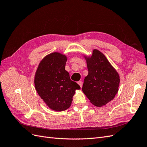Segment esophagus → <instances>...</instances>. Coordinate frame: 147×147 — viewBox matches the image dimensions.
Returning a JSON list of instances; mask_svg holds the SVG:
<instances>
[{
	"label": "esophagus",
	"mask_w": 147,
	"mask_h": 147,
	"mask_svg": "<svg viewBox=\"0 0 147 147\" xmlns=\"http://www.w3.org/2000/svg\"><path fill=\"white\" fill-rule=\"evenodd\" d=\"M78 84L80 85V86L81 88H82V86H83V82L82 81H79V82H78Z\"/></svg>",
	"instance_id": "obj_1"
}]
</instances>
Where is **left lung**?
Here are the masks:
<instances>
[{"label": "left lung", "instance_id": "8db88e82", "mask_svg": "<svg viewBox=\"0 0 147 147\" xmlns=\"http://www.w3.org/2000/svg\"><path fill=\"white\" fill-rule=\"evenodd\" d=\"M86 58L88 75L84 78L82 91L93 105H105L118 92L119 75L99 50H94L92 56Z\"/></svg>", "mask_w": 147, "mask_h": 147}]
</instances>
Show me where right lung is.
<instances>
[{"instance_id":"obj_1","label":"right lung","mask_w":147,"mask_h":147,"mask_svg":"<svg viewBox=\"0 0 147 147\" xmlns=\"http://www.w3.org/2000/svg\"><path fill=\"white\" fill-rule=\"evenodd\" d=\"M66 61L67 57L59 53L47 55L39 64L34 79L40 97L51 109L58 112L70 107L75 90L80 89L65 70Z\"/></svg>"}]
</instances>
